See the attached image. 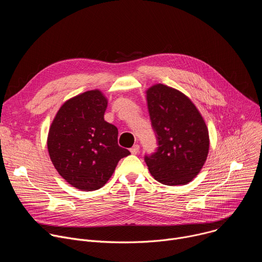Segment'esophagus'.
I'll list each match as a JSON object with an SVG mask.
<instances>
[{
    "label": "esophagus",
    "mask_w": 262,
    "mask_h": 262,
    "mask_svg": "<svg viewBox=\"0 0 262 262\" xmlns=\"http://www.w3.org/2000/svg\"><path fill=\"white\" fill-rule=\"evenodd\" d=\"M139 150H140V146H139V145H134V146L129 149V151H130L132 155H137V154L139 152Z\"/></svg>",
    "instance_id": "esophagus-1"
}]
</instances>
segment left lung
<instances>
[{"instance_id": "left-lung-1", "label": "left lung", "mask_w": 262, "mask_h": 262, "mask_svg": "<svg viewBox=\"0 0 262 262\" xmlns=\"http://www.w3.org/2000/svg\"><path fill=\"white\" fill-rule=\"evenodd\" d=\"M158 151L146 156L150 174L167 185H183L201 171L209 150L206 123L193 101L172 87L156 84L146 90Z\"/></svg>"}]
</instances>
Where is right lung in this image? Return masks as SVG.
Segmentation results:
<instances>
[{"label": "right lung", "instance_id": "right-lung-1", "mask_svg": "<svg viewBox=\"0 0 262 262\" xmlns=\"http://www.w3.org/2000/svg\"><path fill=\"white\" fill-rule=\"evenodd\" d=\"M107 99L89 90L66 100L50 126L48 150L58 173L73 188L98 190L118 162L130 155L118 145V129L103 118Z\"/></svg>", "mask_w": 262, "mask_h": 262}]
</instances>
